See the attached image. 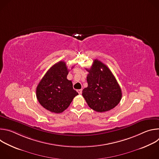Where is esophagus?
<instances>
[{"label": "esophagus", "instance_id": "1", "mask_svg": "<svg viewBox=\"0 0 159 159\" xmlns=\"http://www.w3.org/2000/svg\"><path fill=\"white\" fill-rule=\"evenodd\" d=\"M77 91L78 92V93H79V94H81L82 93V89H79V90H77Z\"/></svg>", "mask_w": 159, "mask_h": 159}]
</instances>
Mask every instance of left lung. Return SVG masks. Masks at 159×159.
<instances>
[{
    "mask_svg": "<svg viewBox=\"0 0 159 159\" xmlns=\"http://www.w3.org/2000/svg\"><path fill=\"white\" fill-rule=\"evenodd\" d=\"M87 77L88 86L82 90V96L88 106L102 112L116 107L122 97L121 89L109 68L96 59Z\"/></svg>",
    "mask_w": 159,
    "mask_h": 159,
    "instance_id": "left-lung-1",
    "label": "left lung"
}]
</instances>
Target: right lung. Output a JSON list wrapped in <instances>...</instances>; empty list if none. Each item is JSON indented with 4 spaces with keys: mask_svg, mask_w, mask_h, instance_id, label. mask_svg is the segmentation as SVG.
Here are the masks:
<instances>
[{
    "mask_svg": "<svg viewBox=\"0 0 159 159\" xmlns=\"http://www.w3.org/2000/svg\"><path fill=\"white\" fill-rule=\"evenodd\" d=\"M69 71L65 62L60 61L50 68L37 86V99L50 112H62L78 95L72 81L66 79Z\"/></svg>",
    "mask_w": 159,
    "mask_h": 159,
    "instance_id": "1",
    "label": "right lung"
}]
</instances>
